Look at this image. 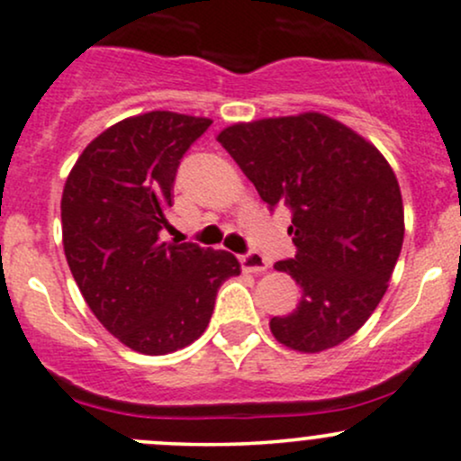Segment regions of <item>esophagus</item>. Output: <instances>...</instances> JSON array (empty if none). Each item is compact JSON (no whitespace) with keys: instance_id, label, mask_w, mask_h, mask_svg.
Returning a JSON list of instances; mask_svg holds the SVG:
<instances>
[{"instance_id":"34e87169","label":"esophagus","mask_w":461,"mask_h":461,"mask_svg":"<svg viewBox=\"0 0 461 461\" xmlns=\"http://www.w3.org/2000/svg\"><path fill=\"white\" fill-rule=\"evenodd\" d=\"M240 265H243L245 271H251V274H263V271L269 269L267 258L258 251H249V254L240 256Z\"/></svg>"}]
</instances>
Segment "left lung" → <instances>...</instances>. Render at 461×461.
Wrapping results in <instances>:
<instances>
[{
    "instance_id": "left-lung-1",
    "label": "left lung",
    "mask_w": 461,
    "mask_h": 461,
    "mask_svg": "<svg viewBox=\"0 0 461 461\" xmlns=\"http://www.w3.org/2000/svg\"><path fill=\"white\" fill-rule=\"evenodd\" d=\"M216 141L271 210H292L295 256L274 267L292 276L303 298L292 313L271 318V333L294 351L338 347L375 312L404 240V205L389 161L320 113L234 123Z\"/></svg>"
}]
</instances>
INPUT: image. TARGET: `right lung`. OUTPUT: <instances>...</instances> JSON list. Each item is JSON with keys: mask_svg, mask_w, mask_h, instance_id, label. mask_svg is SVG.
I'll return each instance as SVG.
<instances>
[{"mask_svg": "<svg viewBox=\"0 0 461 461\" xmlns=\"http://www.w3.org/2000/svg\"><path fill=\"white\" fill-rule=\"evenodd\" d=\"M210 125L167 110L130 116L90 141L66 178L68 267L96 320L145 356L201 338L218 287L240 274L230 251L158 239L178 163Z\"/></svg>", "mask_w": 461, "mask_h": 461, "instance_id": "obj_1", "label": "right lung"}]
</instances>
